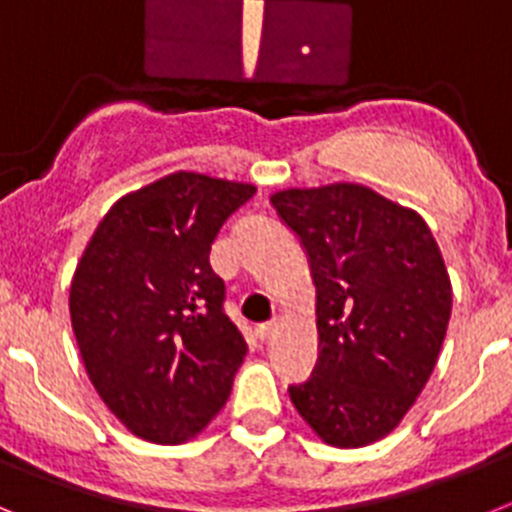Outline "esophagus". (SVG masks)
<instances>
[{"label":"esophagus","instance_id":"1","mask_svg":"<svg viewBox=\"0 0 512 512\" xmlns=\"http://www.w3.org/2000/svg\"><path fill=\"white\" fill-rule=\"evenodd\" d=\"M280 329V319H273V321H267V324L257 326V336H260L262 342H267V339H273L275 334H278Z\"/></svg>","mask_w":512,"mask_h":512}]
</instances>
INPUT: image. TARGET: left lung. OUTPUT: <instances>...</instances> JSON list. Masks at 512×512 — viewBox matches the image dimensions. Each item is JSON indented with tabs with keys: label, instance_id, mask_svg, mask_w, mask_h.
<instances>
[{
	"label": "left lung",
	"instance_id": "1",
	"mask_svg": "<svg viewBox=\"0 0 512 512\" xmlns=\"http://www.w3.org/2000/svg\"><path fill=\"white\" fill-rule=\"evenodd\" d=\"M316 285L319 365L290 400L321 441L375 444L426 388L451 316V280L418 211L362 183L270 196Z\"/></svg>",
	"mask_w": 512,
	"mask_h": 512
}]
</instances>
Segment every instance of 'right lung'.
Wrapping results in <instances>:
<instances>
[{
  "instance_id": "1",
  "label": "right lung",
  "mask_w": 512,
  "mask_h": 512,
  "mask_svg": "<svg viewBox=\"0 0 512 512\" xmlns=\"http://www.w3.org/2000/svg\"><path fill=\"white\" fill-rule=\"evenodd\" d=\"M252 183L176 170L124 193L91 234L68 308L86 375L153 444L199 436L232 393L247 344L222 311L209 252Z\"/></svg>"
}]
</instances>
